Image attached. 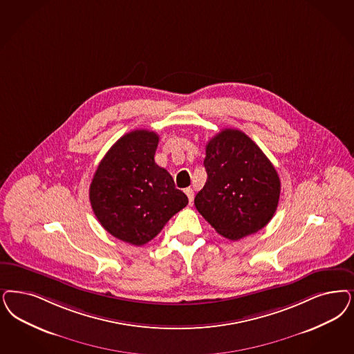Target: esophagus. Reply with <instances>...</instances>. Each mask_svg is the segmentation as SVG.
Listing matches in <instances>:
<instances>
[{"instance_id":"34e87169","label":"esophagus","mask_w":354,"mask_h":354,"mask_svg":"<svg viewBox=\"0 0 354 354\" xmlns=\"http://www.w3.org/2000/svg\"><path fill=\"white\" fill-rule=\"evenodd\" d=\"M184 192H185V195L188 196V200H189V204H192L194 203V189L192 188H185L184 189Z\"/></svg>"}]
</instances>
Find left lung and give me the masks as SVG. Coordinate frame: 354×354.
Here are the masks:
<instances>
[{
	"label": "left lung",
	"instance_id": "obj_1",
	"mask_svg": "<svg viewBox=\"0 0 354 354\" xmlns=\"http://www.w3.org/2000/svg\"><path fill=\"white\" fill-rule=\"evenodd\" d=\"M205 153L207 183L195 197L198 213L230 241L261 230L279 205L281 183L274 166L238 129L216 134Z\"/></svg>",
	"mask_w": 354,
	"mask_h": 354
}]
</instances>
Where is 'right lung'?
I'll return each mask as SVG.
<instances>
[{
    "mask_svg": "<svg viewBox=\"0 0 354 354\" xmlns=\"http://www.w3.org/2000/svg\"><path fill=\"white\" fill-rule=\"evenodd\" d=\"M159 137L136 129L120 137L100 160L90 203L100 225L122 242L142 245L188 204L169 171L154 160Z\"/></svg>",
    "mask_w": 354,
    "mask_h": 354,
    "instance_id": "obj_1",
    "label": "right lung"
}]
</instances>
